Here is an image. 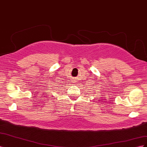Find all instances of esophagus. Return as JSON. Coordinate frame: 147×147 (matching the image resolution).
I'll list each match as a JSON object with an SVG mask.
<instances>
[{
	"label": "esophagus",
	"mask_w": 147,
	"mask_h": 147,
	"mask_svg": "<svg viewBox=\"0 0 147 147\" xmlns=\"http://www.w3.org/2000/svg\"><path fill=\"white\" fill-rule=\"evenodd\" d=\"M77 80H76V78H73V82H74V83H76V81Z\"/></svg>",
	"instance_id": "34e87169"
}]
</instances>
